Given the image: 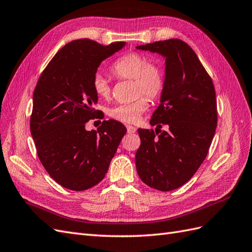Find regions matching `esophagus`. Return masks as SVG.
I'll return each mask as SVG.
<instances>
[{
	"instance_id": "esophagus-1",
	"label": "esophagus",
	"mask_w": 252,
	"mask_h": 252,
	"mask_svg": "<svg viewBox=\"0 0 252 252\" xmlns=\"http://www.w3.org/2000/svg\"><path fill=\"white\" fill-rule=\"evenodd\" d=\"M126 131L128 134H133L136 132V127L133 126H126Z\"/></svg>"
}]
</instances>
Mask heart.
<instances>
[{
	"label": "heart",
	"instance_id": "b5f03b06",
	"mask_svg": "<svg viewBox=\"0 0 252 252\" xmlns=\"http://www.w3.org/2000/svg\"><path fill=\"white\" fill-rule=\"evenodd\" d=\"M112 73L119 79L134 80L136 94H145L150 99H155L161 94L164 85V75L161 67L156 63L149 62L146 56L138 53L126 54L113 63ZM93 90L100 98L110 97L112 88L107 79L96 74L92 81ZM140 96L134 101L118 103L109 110V115L116 120L134 124L149 106V100Z\"/></svg>",
	"mask_w": 252,
	"mask_h": 252
}]
</instances>
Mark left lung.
Listing matches in <instances>:
<instances>
[{
  "instance_id": "1",
  "label": "left lung",
  "mask_w": 252,
  "mask_h": 252,
  "mask_svg": "<svg viewBox=\"0 0 252 252\" xmlns=\"http://www.w3.org/2000/svg\"><path fill=\"white\" fill-rule=\"evenodd\" d=\"M136 48L166 59L160 104L150 120L161 134L138 128L136 169L151 188L175 190L195 174L209 151L218 125L214 85L194 50L182 40L157 41ZM164 124L168 131L161 132Z\"/></svg>"
}]
</instances>
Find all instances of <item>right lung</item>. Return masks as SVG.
I'll return each instance as SVG.
<instances>
[{
    "label": "right lung",
    "mask_w": 252,
    "mask_h": 252,
    "mask_svg": "<svg viewBox=\"0 0 252 252\" xmlns=\"http://www.w3.org/2000/svg\"><path fill=\"white\" fill-rule=\"evenodd\" d=\"M125 45L71 41L54 56L35 85L31 133L43 167L64 188L83 191L101 182L126 133L114 119L102 121L97 131L85 130L86 122L99 114L93 107L98 101L93 77L103 60Z\"/></svg>",
    "instance_id": "add662e5"
}]
</instances>
